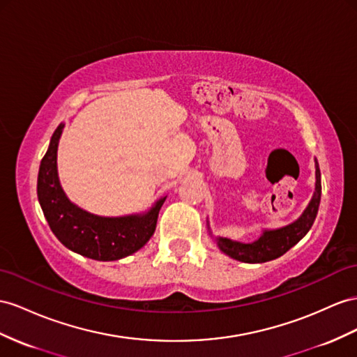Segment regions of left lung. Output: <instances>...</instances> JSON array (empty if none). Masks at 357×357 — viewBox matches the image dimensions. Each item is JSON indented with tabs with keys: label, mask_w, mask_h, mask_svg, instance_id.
Instances as JSON below:
<instances>
[{
	"label": "left lung",
	"mask_w": 357,
	"mask_h": 357,
	"mask_svg": "<svg viewBox=\"0 0 357 357\" xmlns=\"http://www.w3.org/2000/svg\"><path fill=\"white\" fill-rule=\"evenodd\" d=\"M315 193L312 196L305 213L301 214L298 220L291 223L285 227H280V229L274 231H264V234L259 236L252 244H243L236 243L227 238H217V244L222 252L229 255L231 258L241 261V262H249V264H259V262H267L271 259H276L282 257L283 253H287L292 245H296L303 236L309 232L310 227L314 225V220L318 213L319 200H321V173H319L318 162L315 161Z\"/></svg>",
	"instance_id": "1"
}]
</instances>
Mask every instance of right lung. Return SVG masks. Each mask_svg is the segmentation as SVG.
I'll list each match as a JSON object with an SVG mask.
<instances>
[{
    "label": "right lung",
    "mask_w": 357,
    "mask_h": 357,
    "mask_svg": "<svg viewBox=\"0 0 357 357\" xmlns=\"http://www.w3.org/2000/svg\"><path fill=\"white\" fill-rule=\"evenodd\" d=\"M63 131L60 123L51 137L50 148L40 161L38 197L52 234L72 252L96 261L128 257L149 241L166 197L149 213L128 217H99L75 206L63 193L57 176V146Z\"/></svg>",
    "instance_id": "right-lung-1"
}]
</instances>
